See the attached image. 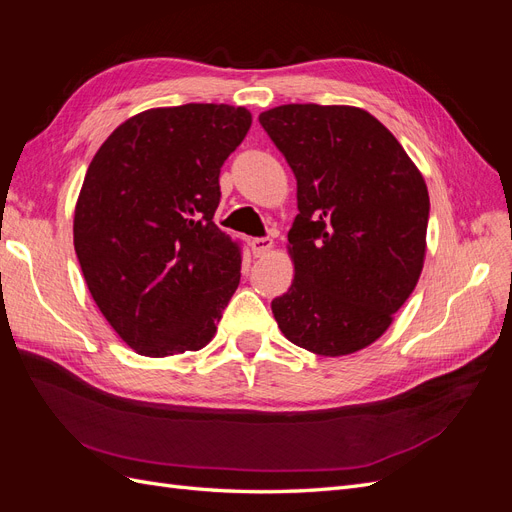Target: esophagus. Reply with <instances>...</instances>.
<instances>
[{"instance_id":"1","label":"esophagus","mask_w":512,"mask_h":512,"mask_svg":"<svg viewBox=\"0 0 512 512\" xmlns=\"http://www.w3.org/2000/svg\"><path fill=\"white\" fill-rule=\"evenodd\" d=\"M250 247H252V254H254L256 258H260V256H265V254H269V252H271L273 239H269V237H258V239H252V241H250Z\"/></svg>"}]
</instances>
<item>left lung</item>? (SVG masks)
I'll return each mask as SVG.
<instances>
[{"label": "left lung", "mask_w": 512, "mask_h": 512, "mask_svg": "<svg viewBox=\"0 0 512 512\" xmlns=\"http://www.w3.org/2000/svg\"><path fill=\"white\" fill-rule=\"evenodd\" d=\"M258 121L297 179L294 280L271 301L277 327L320 356L363 350L391 327L423 271L421 170L363 108L284 104Z\"/></svg>", "instance_id": "left-lung-1"}]
</instances>
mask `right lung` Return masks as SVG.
Returning <instances> with one entry per match:
<instances>
[{
	"label": "right lung",
	"mask_w": 512,
	"mask_h": 512,
	"mask_svg": "<svg viewBox=\"0 0 512 512\" xmlns=\"http://www.w3.org/2000/svg\"><path fill=\"white\" fill-rule=\"evenodd\" d=\"M252 126L228 104L149 108L91 160L74 250L113 331L143 356L205 348L241 280V243L213 222L220 168Z\"/></svg>",
	"instance_id": "obj_1"
}]
</instances>
